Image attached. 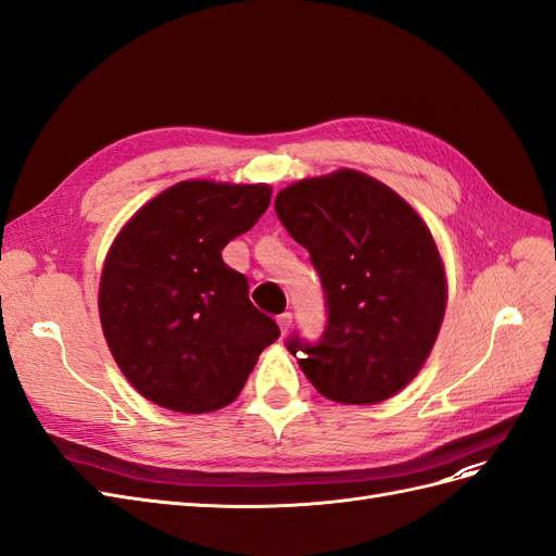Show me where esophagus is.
<instances>
[{"label": "esophagus", "instance_id": "1", "mask_svg": "<svg viewBox=\"0 0 556 556\" xmlns=\"http://www.w3.org/2000/svg\"><path fill=\"white\" fill-rule=\"evenodd\" d=\"M277 326H279V330H281V336H287V332H289L291 326H293V314H291V312L279 314V316H277Z\"/></svg>", "mask_w": 556, "mask_h": 556}]
</instances>
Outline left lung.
<instances>
[{
  "mask_svg": "<svg viewBox=\"0 0 556 556\" xmlns=\"http://www.w3.org/2000/svg\"><path fill=\"white\" fill-rule=\"evenodd\" d=\"M277 216L321 277L328 326L289 342L328 401L377 405L419 375L447 309V275L426 220L387 184L336 169L279 190Z\"/></svg>",
  "mask_w": 556,
  "mask_h": 556,
  "instance_id": "left-lung-1",
  "label": "left lung"
}]
</instances>
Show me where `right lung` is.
Returning <instances> with one entry per match:
<instances>
[{
    "label": "right lung",
    "mask_w": 556,
    "mask_h": 556,
    "mask_svg": "<svg viewBox=\"0 0 556 556\" xmlns=\"http://www.w3.org/2000/svg\"><path fill=\"white\" fill-rule=\"evenodd\" d=\"M269 184L179 181L139 207L111 242L98 309L109 352L147 401L184 415L230 405L277 324L220 258L256 226Z\"/></svg>",
    "instance_id": "add662e5"
}]
</instances>
